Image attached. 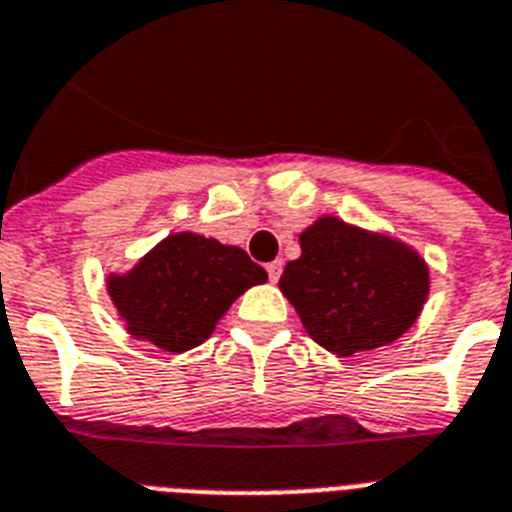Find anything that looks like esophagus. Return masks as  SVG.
Segmentation results:
<instances>
[{"mask_svg":"<svg viewBox=\"0 0 512 512\" xmlns=\"http://www.w3.org/2000/svg\"><path fill=\"white\" fill-rule=\"evenodd\" d=\"M281 268H284V263L281 260H273V263H268V278L276 284L278 278H281Z\"/></svg>","mask_w":512,"mask_h":512,"instance_id":"1","label":"esophagus"}]
</instances>
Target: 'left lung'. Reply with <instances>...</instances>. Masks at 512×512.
I'll return each mask as SVG.
<instances>
[{"label":"left lung","instance_id":"left-lung-1","mask_svg":"<svg viewBox=\"0 0 512 512\" xmlns=\"http://www.w3.org/2000/svg\"><path fill=\"white\" fill-rule=\"evenodd\" d=\"M278 289L307 336L331 355L350 357L397 342L429 299L426 257L386 231L321 215L299 234Z\"/></svg>","mask_w":512,"mask_h":512}]
</instances>
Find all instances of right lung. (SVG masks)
<instances>
[{"instance_id": "add662e5", "label": "right lung", "mask_w": 512, "mask_h": 512, "mask_svg": "<svg viewBox=\"0 0 512 512\" xmlns=\"http://www.w3.org/2000/svg\"><path fill=\"white\" fill-rule=\"evenodd\" d=\"M265 281L268 273L242 247L178 231L123 273H107L105 286L128 334L181 355L210 339L228 307Z\"/></svg>"}]
</instances>
